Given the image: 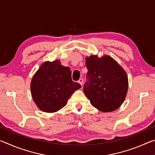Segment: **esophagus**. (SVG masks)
<instances>
[{
    "instance_id": "esophagus-1",
    "label": "esophagus",
    "mask_w": 155,
    "mask_h": 155,
    "mask_svg": "<svg viewBox=\"0 0 155 155\" xmlns=\"http://www.w3.org/2000/svg\"><path fill=\"white\" fill-rule=\"evenodd\" d=\"M78 82L81 84V86H82V85H83V79L82 78H79V80H78Z\"/></svg>"
}]
</instances>
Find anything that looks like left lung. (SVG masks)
Masks as SVG:
<instances>
[{
	"instance_id": "obj_1",
	"label": "left lung",
	"mask_w": 155,
	"mask_h": 155,
	"mask_svg": "<svg viewBox=\"0 0 155 155\" xmlns=\"http://www.w3.org/2000/svg\"><path fill=\"white\" fill-rule=\"evenodd\" d=\"M87 81L83 91L91 105L103 112L114 111L124 102L128 90L127 73L109 56L86 58Z\"/></svg>"
}]
</instances>
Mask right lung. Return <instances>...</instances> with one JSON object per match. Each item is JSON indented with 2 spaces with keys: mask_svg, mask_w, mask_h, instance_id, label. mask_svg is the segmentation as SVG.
I'll list each match as a JSON object with an SVG mask.
<instances>
[{
  "mask_svg": "<svg viewBox=\"0 0 155 155\" xmlns=\"http://www.w3.org/2000/svg\"><path fill=\"white\" fill-rule=\"evenodd\" d=\"M71 74L70 68L61 65L59 60L41 65L31 83V95L39 109L52 113L66 105L73 92L81 87L72 81Z\"/></svg>",
  "mask_w": 155,
  "mask_h": 155,
  "instance_id": "obj_1",
  "label": "right lung"
}]
</instances>
